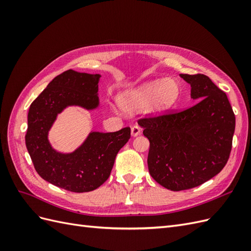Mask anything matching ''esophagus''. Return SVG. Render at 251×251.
I'll return each instance as SVG.
<instances>
[{"instance_id": "34e87169", "label": "esophagus", "mask_w": 251, "mask_h": 251, "mask_svg": "<svg viewBox=\"0 0 251 251\" xmlns=\"http://www.w3.org/2000/svg\"><path fill=\"white\" fill-rule=\"evenodd\" d=\"M140 133H141V128H140V126H132V127H131V134H132L133 137H136V136H138Z\"/></svg>"}]
</instances>
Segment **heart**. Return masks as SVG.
I'll return each instance as SVG.
<instances>
[{"instance_id":"obj_1","label":"heart","mask_w":251,"mask_h":251,"mask_svg":"<svg viewBox=\"0 0 251 251\" xmlns=\"http://www.w3.org/2000/svg\"><path fill=\"white\" fill-rule=\"evenodd\" d=\"M181 95L180 82L175 78H158L119 94L118 104L126 112L146 109L151 116H159L172 110Z\"/></svg>"}]
</instances>
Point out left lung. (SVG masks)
Masks as SVG:
<instances>
[{"label":"left lung","instance_id":"left-lung-1","mask_svg":"<svg viewBox=\"0 0 251 251\" xmlns=\"http://www.w3.org/2000/svg\"><path fill=\"white\" fill-rule=\"evenodd\" d=\"M180 77L191 85V97L199 101L179 113L138 121L150 141V175L174 192L199 186L223 170L235 126L228 98L208 76Z\"/></svg>","mask_w":251,"mask_h":251}]
</instances>
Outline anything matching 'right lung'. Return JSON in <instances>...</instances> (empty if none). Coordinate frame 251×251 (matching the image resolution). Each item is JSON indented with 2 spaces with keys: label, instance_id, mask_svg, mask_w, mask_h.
<instances>
[{
  "label": "right lung",
  "instance_id": "add662e5",
  "mask_svg": "<svg viewBox=\"0 0 251 251\" xmlns=\"http://www.w3.org/2000/svg\"><path fill=\"white\" fill-rule=\"evenodd\" d=\"M100 74L67 70L53 78L28 112L26 147L37 174L49 183L74 193L94 191L109 178L116 155L131 137V128L90 132L71 153H60L48 139L58 114L68 107L93 111L100 107Z\"/></svg>",
  "mask_w": 251,
  "mask_h": 251
}]
</instances>
